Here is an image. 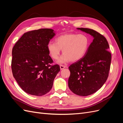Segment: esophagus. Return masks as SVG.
Returning <instances> with one entry per match:
<instances>
[{"label":"esophagus","mask_w":123,"mask_h":123,"mask_svg":"<svg viewBox=\"0 0 123 123\" xmlns=\"http://www.w3.org/2000/svg\"><path fill=\"white\" fill-rule=\"evenodd\" d=\"M66 67V66H64V65H60V69L61 70H62L64 69V68H65Z\"/></svg>","instance_id":"1"}]
</instances>
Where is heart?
Returning a JSON list of instances; mask_svg holds the SVG:
<instances>
[{
    "instance_id": "obj_1",
    "label": "heart",
    "mask_w": 123,
    "mask_h": 123,
    "mask_svg": "<svg viewBox=\"0 0 123 123\" xmlns=\"http://www.w3.org/2000/svg\"><path fill=\"white\" fill-rule=\"evenodd\" d=\"M89 45L90 40L87 35L70 33L59 36L56 38L55 43H48L47 49L54 59L58 58L62 49L63 54L57 62L61 64L80 60L86 53Z\"/></svg>"
}]
</instances>
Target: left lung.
Here are the masks:
<instances>
[{"instance_id": "left-lung-1", "label": "left lung", "mask_w": 123, "mask_h": 123, "mask_svg": "<svg viewBox=\"0 0 123 123\" xmlns=\"http://www.w3.org/2000/svg\"><path fill=\"white\" fill-rule=\"evenodd\" d=\"M91 35L93 40L84 56L69 67L68 86L74 94L88 96L96 92L108 77L111 54L106 38L93 30L77 28Z\"/></svg>"}]
</instances>
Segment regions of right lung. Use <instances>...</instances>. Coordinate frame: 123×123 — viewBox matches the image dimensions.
Returning a JSON list of instances; mask_svg holds the SVG:
<instances>
[{
	"instance_id": "1",
	"label": "right lung",
	"mask_w": 123,
	"mask_h": 123,
	"mask_svg": "<svg viewBox=\"0 0 123 123\" xmlns=\"http://www.w3.org/2000/svg\"><path fill=\"white\" fill-rule=\"evenodd\" d=\"M55 35L51 29H41L24 33L12 49L13 75L27 93L42 96L49 92L60 71L53 62L47 44Z\"/></svg>"
}]
</instances>
